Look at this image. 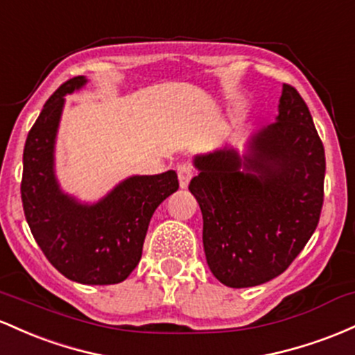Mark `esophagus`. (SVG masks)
<instances>
[{
	"instance_id": "esophagus-1",
	"label": "esophagus",
	"mask_w": 355,
	"mask_h": 355,
	"mask_svg": "<svg viewBox=\"0 0 355 355\" xmlns=\"http://www.w3.org/2000/svg\"><path fill=\"white\" fill-rule=\"evenodd\" d=\"M194 176V169L188 164H182L178 167V178H179V186L181 188H188L191 178Z\"/></svg>"
}]
</instances>
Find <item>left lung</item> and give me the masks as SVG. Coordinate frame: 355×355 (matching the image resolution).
<instances>
[{
	"label": "left lung",
	"mask_w": 355,
	"mask_h": 355,
	"mask_svg": "<svg viewBox=\"0 0 355 355\" xmlns=\"http://www.w3.org/2000/svg\"><path fill=\"white\" fill-rule=\"evenodd\" d=\"M189 182L202 213L211 273L231 288L273 280L315 231L324 205L325 153L309 107L284 83L278 115L245 154L223 147L194 156Z\"/></svg>",
	"instance_id": "8db88e82"
}]
</instances>
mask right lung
<instances>
[{
	"label": "right lung",
	"instance_id": "1",
	"mask_svg": "<svg viewBox=\"0 0 355 355\" xmlns=\"http://www.w3.org/2000/svg\"><path fill=\"white\" fill-rule=\"evenodd\" d=\"M87 78L67 80L46 101L23 150L21 201L35 241L60 273L83 285L124 282L142 257L154 211L179 188L178 174L130 176L97 202L62 191L55 174V142L65 95Z\"/></svg>",
	"mask_w": 355,
	"mask_h": 355
}]
</instances>
